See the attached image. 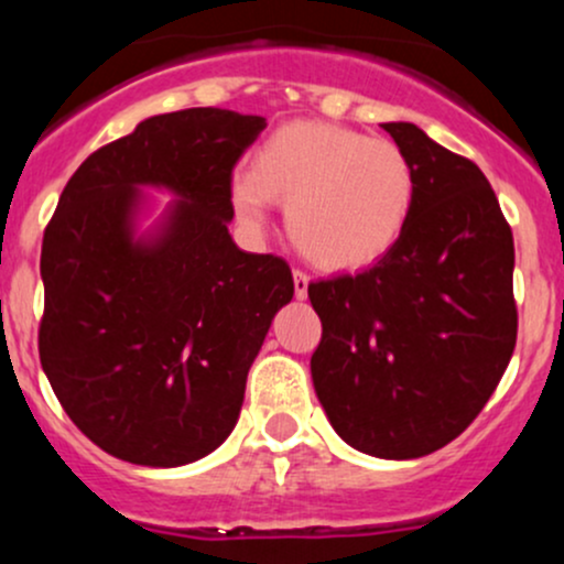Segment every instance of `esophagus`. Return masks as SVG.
<instances>
[{
    "instance_id": "34e87169",
    "label": "esophagus",
    "mask_w": 564,
    "mask_h": 564,
    "mask_svg": "<svg viewBox=\"0 0 564 564\" xmlns=\"http://www.w3.org/2000/svg\"><path fill=\"white\" fill-rule=\"evenodd\" d=\"M307 286H310V278L302 270H294V294L296 300H307Z\"/></svg>"
}]
</instances>
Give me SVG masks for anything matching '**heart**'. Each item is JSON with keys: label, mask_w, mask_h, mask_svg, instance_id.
I'll return each instance as SVG.
<instances>
[{"label": "heart", "mask_w": 564, "mask_h": 564, "mask_svg": "<svg viewBox=\"0 0 564 564\" xmlns=\"http://www.w3.org/2000/svg\"><path fill=\"white\" fill-rule=\"evenodd\" d=\"M270 198L286 204V230L307 260L352 270L400 241L413 206L416 174L392 140L368 138L328 121H289L230 177L238 219L260 228Z\"/></svg>", "instance_id": "obj_1"}]
</instances>
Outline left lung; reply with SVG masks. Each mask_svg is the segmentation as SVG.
<instances>
[{
  "label": "left lung",
  "instance_id": "obj_1",
  "mask_svg": "<svg viewBox=\"0 0 564 564\" xmlns=\"http://www.w3.org/2000/svg\"><path fill=\"white\" fill-rule=\"evenodd\" d=\"M411 159L416 206L371 268L310 283L323 323L310 360L336 435L419 458L475 422L517 341L514 241L480 166L416 124H381Z\"/></svg>",
  "mask_w": 564,
  "mask_h": 564
}]
</instances>
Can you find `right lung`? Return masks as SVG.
I'll list each match as a JSON object with an SVG mask.
<instances>
[{
	"instance_id": "add662e5",
	"label": "right lung",
	"mask_w": 564,
	"mask_h": 564,
	"mask_svg": "<svg viewBox=\"0 0 564 564\" xmlns=\"http://www.w3.org/2000/svg\"><path fill=\"white\" fill-rule=\"evenodd\" d=\"M264 127L223 108L151 116L84 161L44 230L39 358L70 422L121 462L183 467L219 448L294 296L286 260L228 232L232 166ZM145 186L175 200L138 234Z\"/></svg>"
}]
</instances>
